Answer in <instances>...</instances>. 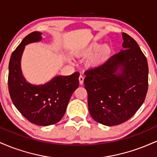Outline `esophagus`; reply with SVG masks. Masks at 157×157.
<instances>
[{
  "label": "esophagus",
  "instance_id": "1",
  "mask_svg": "<svg viewBox=\"0 0 157 157\" xmlns=\"http://www.w3.org/2000/svg\"><path fill=\"white\" fill-rule=\"evenodd\" d=\"M83 81H84V77L82 76V75H80V76L79 77V82H80V85L83 84Z\"/></svg>",
  "mask_w": 157,
  "mask_h": 157
}]
</instances>
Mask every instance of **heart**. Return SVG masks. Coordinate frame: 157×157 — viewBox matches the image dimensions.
<instances>
[{
	"label": "heart",
	"instance_id": "1",
	"mask_svg": "<svg viewBox=\"0 0 157 157\" xmlns=\"http://www.w3.org/2000/svg\"><path fill=\"white\" fill-rule=\"evenodd\" d=\"M98 45H92L91 46H90L88 49V52L89 54L94 53L96 50L98 48ZM109 49L107 46H103L100 49L97 53L94 56H93L91 59H90L89 61V65L90 66H96L100 65L102 61L104 60L106 55L109 53Z\"/></svg>",
	"mask_w": 157,
	"mask_h": 157
}]
</instances>
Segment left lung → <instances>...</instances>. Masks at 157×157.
I'll return each instance as SVG.
<instances>
[{
  "instance_id": "1",
  "label": "left lung",
  "mask_w": 157,
  "mask_h": 157,
  "mask_svg": "<svg viewBox=\"0 0 157 157\" xmlns=\"http://www.w3.org/2000/svg\"><path fill=\"white\" fill-rule=\"evenodd\" d=\"M122 35L124 50L85 71L90 114L108 126L132 117L145 101L148 86L146 57L131 36Z\"/></svg>"
}]
</instances>
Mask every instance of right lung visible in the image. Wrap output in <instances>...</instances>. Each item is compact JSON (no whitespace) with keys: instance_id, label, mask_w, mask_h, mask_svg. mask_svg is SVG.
I'll return each instance as SVG.
<instances>
[{"instance_id":"right-lung-1","label":"right lung","mask_w":157,"mask_h":157,"mask_svg":"<svg viewBox=\"0 0 157 157\" xmlns=\"http://www.w3.org/2000/svg\"><path fill=\"white\" fill-rule=\"evenodd\" d=\"M42 33L33 32L12 52L9 64L8 86L12 101L20 113L32 123L47 126L64 116L70 98L79 86L80 73L56 76L44 85L29 83L23 76L21 60L25 46L42 40Z\"/></svg>"}]
</instances>
